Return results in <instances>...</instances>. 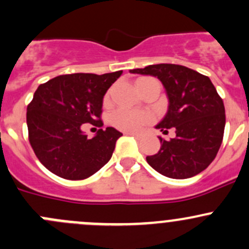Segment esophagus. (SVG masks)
I'll list each match as a JSON object with an SVG mask.
<instances>
[{"label":"esophagus","instance_id":"obj_1","mask_svg":"<svg viewBox=\"0 0 249 249\" xmlns=\"http://www.w3.org/2000/svg\"><path fill=\"white\" fill-rule=\"evenodd\" d=\"M125 134L130 135V136H134L135 139H137V140H140L141 137H142V135H141V134H136V132H125Z\"/></svg>","mask_w":249,"mask_h":249}]
</instances>
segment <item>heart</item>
Listing matches in <instances>:
<instances>
[{
  "label": "heart",
  "instance_id": "1",
  "mask_svg": "<svg viewBox=\"0 0 249 249\" xmlns=\"http://www.w3.org/2000/svg\"><path fill=\"white\" fill-rule=\"evenodd\" d=\"M143 79V78H140ZM139 79V80H140ZM105 104H108L109 92L105 95ZM150 115L147 112H131V110L118 109L110 117V123L114 127L125 132L139 131L142 126L149 123Z\"/></svg>",
  "mask_w": 249,
  "mask_h": 249
}]
</instances>
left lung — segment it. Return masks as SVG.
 Segmentation results:
<instances>
[{"mask_svg":"<svg viewBox=\"0 0 249 249\" xmlns=\"http://www.w3.org/2000/svg\"><path fill=\"white\" fill-rule=\"evenodd\" d=\"M130 72L159 78L166 89L169 110L157 129L164 134L176 129L175 139L159 137L161 147L157 154L147 157L148 164L176 179L203 171L214 160L225 127L224 104L210 78L175 64L149 65Z\"/></svg>","mask_w":249,"mask_h":249,"instance_id":"1","label":"left lung"}]
</instances>
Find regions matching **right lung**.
Wrapping results in <instances>:
<instances>
[{"mask_svg": "<svg viewBox=\"0 0 249 249\" xmlns=\"http://www.w3.org/2000/svg\"><path fill=\"white\" fill-rule=\"evenodd\" d=\"M123 71L62 74L39 85L27 106L29 141L39 161L65 179H85L109 161L123 136L114 127L89 139L83 124L101 127L102 101Z\"/></svg>", "mask_w": 249, "mask_h": 249, "instance_id": "right-lung-1", "label": "right lung"}]
</instances>
